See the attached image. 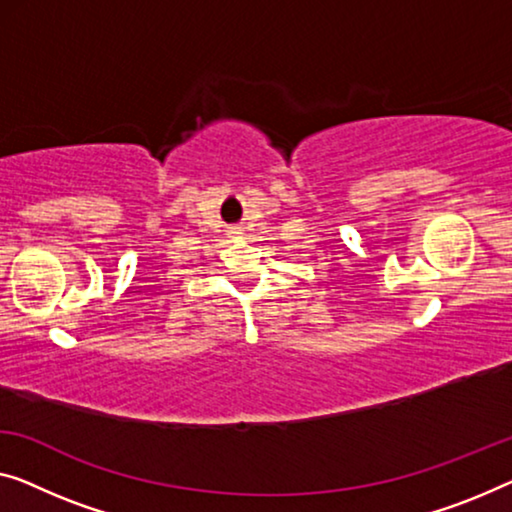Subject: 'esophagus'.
<instances>
[{"label":"esophagus","instance_id":"1","mask_svg":"<svg viewBox=\"0 0 512 512\" xmlns=\"http://www.w3.org/2000/svg\"><path fill=\"white\" fill-rule=\"evenodd\" d=\"M232 236L234 239H241V232H232Z\"/></svg>","mask_w":512,"mask_h":512}]
</instances>
